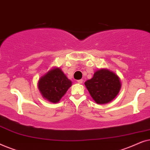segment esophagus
<instances>
[{"instance_id":"1","label":"esophagus","mask_w":150,"mask_h":150,"mask_svg":"<svg viewBox=\"0 0 150 150\" xmlns=\"http://www.w3.org/2000/svg\"><path fill=\"white\" fill-rule=\"evenodd\" d=\"M77 82H78V83H79V84H81V83H83V79H81V80H78Z\"/></svg>"}]
</instances>
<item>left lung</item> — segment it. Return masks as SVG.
Returning a JSON list of instances; mask_svg holds the SVG:
<instances>
[{"label":"left lung","mask_w":150,"mask_h":150,"mask_svg":"<svg viewBox=\"0 0 150 150\" xmlns=\"http://www.w3.org/2000/svg\"><path fill=\"white\" fill-rule=\"evenodd\" d=\"M85 85L98 104H106L111 101L117 95L121 88L119 77L108 69L96 71L93 78L86 81Z\"/></svg>","instance_id":"1"}]
</instances>
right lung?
Segmentation results:
<instances>
[{
    "label": "right lung",
    "mask_w": 150,
    "mask_h": 150,
    "mask_svg": "<svg viewBox=\"0 0 150 150\" xmlns=\"http://www.w3.org/2000/svg\"><path fill=\"white\" fill-rule=\"evenodd\" d=\"M71 86V82L59 68L48 71L40 79L39 89L49 101L57 103Z\"/></svg>",
    "instance_id": "right-lung-1"
}]
</instances>
